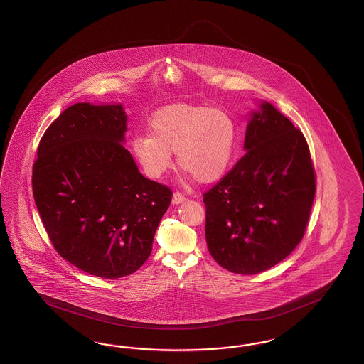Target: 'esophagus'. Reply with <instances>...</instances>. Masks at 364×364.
<instances>
[{"instance_id": "1", "label": "esophagus", "mask_w": 364, "mask_h": 364, "mask_svg": "<svg viewBox=\"0 0 364 364\" xmlns=\"http://www.w3.org/2000/svg\"><path fill=\"white\" fill-rule=\"evenodd\" d=\"M186 200H187L186 195H183V193H180V192H175V193H173V198H172V203H173V204H181V203H184Z\"/></svg>"}]
</instances>
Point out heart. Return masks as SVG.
<instances>
[{"instance_id":"1","label":"heart","mask_w":364,"mask_h":364,"mask_svg":"<svg viewBox=\"0 0 364 364\" xmlns=\"http://www.w3.org/2000/svg\"><path fill=\"white\" fill-rule=\"evenodd\" d=\"M237 144V127L221 109L178 104L159 110L151 120V134L133 140V154L152 177L161 176L177 164L207 184L219 180L231 164Z\"/></svg>"}]
</instances>
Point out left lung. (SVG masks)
<instances>
[{
  "instance_id": "8db88e82",
  "label": "left lung",
  "mask_w": 364,
  "mask_h": 364,
  "mask_svg": "<svg viewBox=\"0 0 364 364\" xmlns=\"http://www.w3.org/2000/svg\"><path fill=\"white\" fill-rule=\"evenodd\" d=\"M242 159L203 196L208 251L223 268L256 275L301 242L316 173L300 129L271 104L252 114Z\"/></svg>"
}]
</instances>
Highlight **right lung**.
<instances>
[{
    "mask_svg": "<svg viewBox=\"0 0 364 364\" xmlns=\"http://www.w3.org/2000/svg\"><path fill=\"white\" fill-rule=\"evenodd\" d=\"M122 105L78 102L37 148L34 201L57 254L102 279L131 275L152 252L172 191L144 177L124 145Z\"/></svg>",
    "mask_w": 364,
    "mask_h": 364,
    "instance_id": "add662e5",
    "label": "right lung"
}]
</instances>
